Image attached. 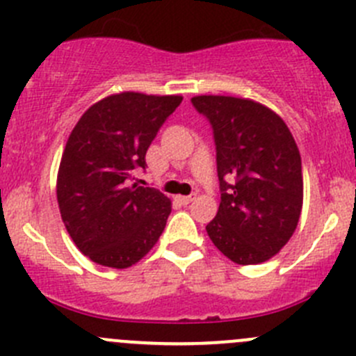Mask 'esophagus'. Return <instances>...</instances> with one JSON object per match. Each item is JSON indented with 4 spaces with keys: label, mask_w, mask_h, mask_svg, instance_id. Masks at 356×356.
Here are the masks:
<instances>
[{
    "label": "esophagus",
    "mask_w": 356,
    "mask_h": 356,
    "mask_svg": "<svg viewBox=\"0 0 356 356\" xmlns=\"http://www.w3.org/2000/svg\"><path fill=\"white\" fill-rule=\"evenodd\" d=\"M179 202L182 203V205H188V203H191L193 200H195V195H189V196H179Z\"/></svg>",
    "instance_id": "1"
}]
</instances>
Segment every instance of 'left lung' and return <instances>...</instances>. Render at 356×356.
Segmentation results:
<instances>
[{"label":"left lung","mask_w":356,"mask_h":356,"mask_svg":"<svg viewBox=\"0 0 356 356\" xmlns=\"http://www.w3.org/2000/svg\"><path fill=\"white\" fill-rule=\"evenodd\" d=\"M212 127L220 205L207 224L236 264H257L291 240L302 209L301 154L284 120L248 99H191Z\"/></svg>","instance_id":"8db88e82"}]
</instances>
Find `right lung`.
<instances>
[{"instance_id": "obj_1", "label": "right lung", "mask_w": 356, "mask_h": 356, "mask_svg": "<svg viewBox=\"0 0 356 356\" xmlns=\"http://www.w3.org/2000/svg\"><path fill=\"white\" fill-rule=\"evenodd\" d=\"M181 101L123 92L92 106L72 129L58 167V209L76 247L97 264L129 268L163 233L170 200L130 182L134 170H146L147 147Z\"/></svg>"}]
</instances>
